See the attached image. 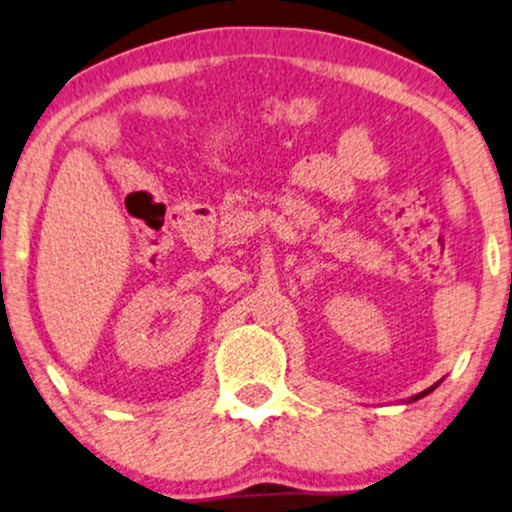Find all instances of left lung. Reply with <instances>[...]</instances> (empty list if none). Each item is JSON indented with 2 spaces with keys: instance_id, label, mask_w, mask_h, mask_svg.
I'll return each mask as SVG.
<instances>
[{
  "instance_id": "obj_1",
  "label": "left lung",
  "mask_w": 512,
  "mask_h": 512,
  "mask_svg": "<svg viewBox=\"0 0 512 512\" xmlns=\"http://www.w3.org/2000/svg\"><path fill=\"white\" fill-rule=\"evenodd\" d=\"M437 385H439V383H435V385H432V387H428V390H425V392H420V394H416V397H411L409 401H418L420 397H425V394H430L432 390H435V387H437Z\"/></svg>"
}]
</instances>
